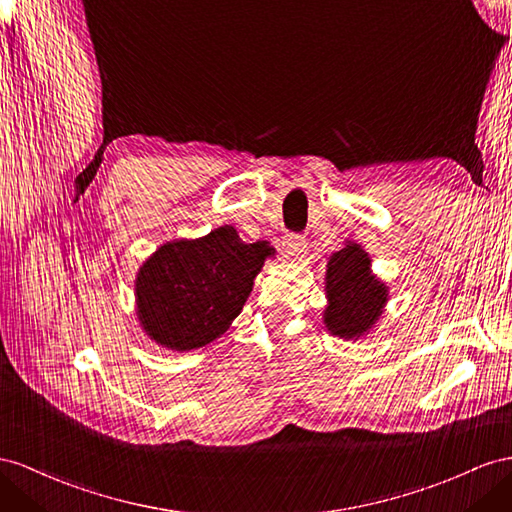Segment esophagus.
<instances>
[{
    "label": "esophagus",
    "instance_id": "34e87169",
    "mask_svg": "<svg viewBox=\"0 0 512 512\" xmlns=\"http://www.w3.org/2000/svg\"><path fill=\"white\" fill-rule=\"evenodd\" d=\"M305 248H307V242H305V238L303 235H287L285 238V242H283V253H285V257H300L305 253Z\"/></svg>",
    "mask_w": 512,
    "mask_h": 512
}]
</instances>
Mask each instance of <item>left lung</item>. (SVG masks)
Instances as JSON below:
<instances>
[{
	"mask_svg": "<svg viewBox=\"0 0 512 512\" xmlns=\"http://www.w3.org/2000/svg\"><path fill=\"white\" fill-rule=\"evenodd\" d=\"M324 294V329L346 342H357L383 318L389 287L372 272L370 253L359 242L346 240L344 248L326 261Z\"/></svg>",
	"mask_w": 512,
	"mask_h": 512,
	"instance_id": "obj_1",
	"label": "left lung"
}]
</instances>
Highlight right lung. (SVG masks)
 <instances>
[{"label":"right lung","mask_w":512,"mask_h":512,"mask_svg":"<svg viewBox=\"0 0 512 512\" xmlns=\"http://www.w3.org/2000/svg\"><path fill=\"white\" fill-rule=\"evenodd\" d=\"M274 253L266 240L246 244L231 225L203 238L164 242L136 272L140 329L173 352L212 344L240 316L255 277Z\"/></svg>","instance_id":"add662e5"}]
</instances>
